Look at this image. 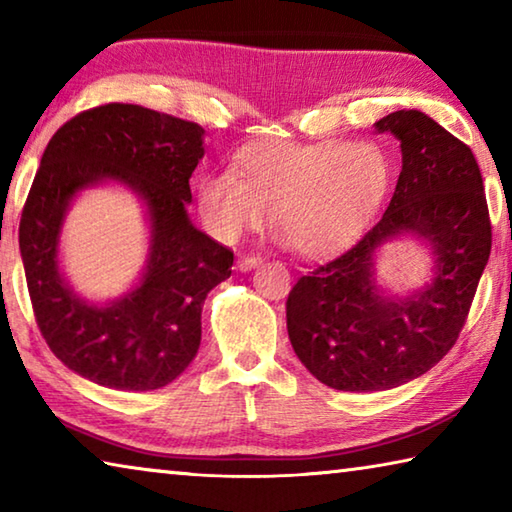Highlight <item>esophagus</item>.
Returning a JSON list of instances; mask_svg holds the SVG:
<instances>
[{
    "mask_svg": "<svg viewBox=\"0 0 512 512\" xmlns=\"http://www.w3.org/2000/svg\"><path fill=\"white\" fill-rule=\"evenodd\" d=\"M259 264H262V257H257V255H241L237 262L239 271H250V268H255Z\"/></svg>",
    "mask_w": 512,
    "mask_h": 512,
    "instance_id": "obj_1",
    "label": "esophagus"
}]
</instances>
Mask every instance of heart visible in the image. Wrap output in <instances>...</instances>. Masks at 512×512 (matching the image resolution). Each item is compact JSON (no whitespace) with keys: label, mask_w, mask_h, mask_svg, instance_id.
<instances>
[{"label":"heart","mask_w":512,"mask_h":512,"mask_svg":"<svg viewBox=\"0 0 512 512\" xmlns=\"http://www.w3.org/2000/svg\"><path fill=\"white\" fill-rule=\"evenodd\" d=\"M391 162L375 142L248 144L230 173L198 183V214L219 241L262 225L266 210L282 244L318 259L352 244L384 203Z\"/></svg>","instance_id":"1"}]
</instances>
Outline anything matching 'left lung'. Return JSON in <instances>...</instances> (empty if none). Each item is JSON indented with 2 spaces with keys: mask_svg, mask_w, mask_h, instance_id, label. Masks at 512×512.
I'll return each mask as SVG.
<instances>
[{
  "mask_svg": "<svg viewBox=\"0 0 512 512\" xmlns=\"http://www.w3.org/2000/svg\"><path fill=\"white\" fill-rule=\"evenodd\" d=\"M402 146L395 194L348 253L302 275L287 300V329L305 368L336 391H388L424 375L454 343L490 257L483 178L467 144L420 110L377 121ZM402 234L432 248L434 277L409 297L374 280V255Z\"/></svg>",
  "mask_w": 512,
  "mask_h": 512,
  "instance_id": "8db88e82",
  "label": "left lung"
}]
</instances>
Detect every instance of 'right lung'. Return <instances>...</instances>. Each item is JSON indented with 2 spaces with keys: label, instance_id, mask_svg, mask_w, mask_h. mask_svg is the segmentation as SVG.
Segmentation results:
<instances>
[{
  "label": "right lung",
  "instance_id": "add662e5",
  "mask_svg": "<svg viewBox=\"0 0 512 512\" xmlns=\"http://www.w3.org/2000/svg\"><path fill=\"white\" fill-rule=\"evenodd\" d=\"M194 121L106 103L58 128L20 219V253L40 334L76 375L115 391H155L176 379L201 345L203 302L232 273L230 248L194 228L189 178L203 158ZM115 179L145 201L152 246L141 284L97 306L76 297L57 266L73 196Z\"/></svg>",
  "mask_w": 512,
  "mask_h": 512
}]
</instances>
